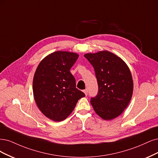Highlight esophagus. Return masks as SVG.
<instances>
[{
	"mask_svg": "<svg viewBox=\"0 0 158 158\" xmlns=\"http://www.w3.org/2000/svg\"><path fill=\"white\" fill-rule=\"evenodd\" d=\"M83 92H84V93L85 94V95H86V96H87V94H88V90H87V89H85V90H83Z\"/></svg>",
	"mask_w": 158,
	"mask_h": 158,
	"instance_id": "obj_1",
	"label": "esophagus"
}]
</instances>
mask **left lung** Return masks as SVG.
Wrapping results in <instances>:
<instances>
[{
    "mask_svg": "<svg viewBox=\"0 0 158 158\" xmlns=\"http://www.w3.org/2000/svg\"><path fill=\"white\" fill-rule=\"evenodd\" d=\"M93 66L98 92L90 103L95 112L105 120L119 116L129 104L133 81L130 69L119 57L108 51L86 54Z\"/></svg>",
    "mask_w": 158,
    "mask_h": 158,
    "instance_id": "8db88e82",
    "label": "left lung"
}]
</instances>
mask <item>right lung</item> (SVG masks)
I'll return each instance as SVG.
<instances>
[{"instance_id":"right-lung-1","label":"right lung","mask_w":158,"mask_h":158,"mask_svg":"<svg viewBox=\"0 0 158 158\" xmlns=\"http://www.w3.org/2000/svg\"><path fill=\"white\" fill-rule=\"evenodd\" d=\"M79 57L73 52L57 51L45 57L35 73L33 90L40 111L55 121L65 119L85 94L76 88L70 69Z\"/></svg>"}]
</instances>
